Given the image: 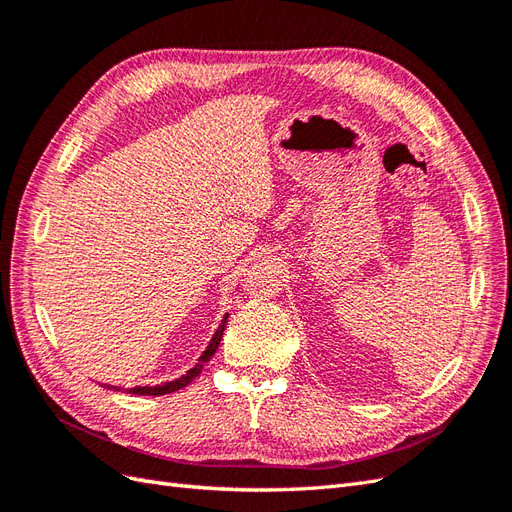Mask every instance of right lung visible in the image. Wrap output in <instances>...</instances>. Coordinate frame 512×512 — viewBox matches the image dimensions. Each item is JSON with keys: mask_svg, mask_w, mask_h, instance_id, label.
Masks as SVG:
<instances>
[{"mask_svg": "<svg viewBox=\"0 0 512 512\" xmlns=\"http://www.w3.org/2000/svg\"><path fill=\"white\" fill-rule=\"evenodd\" d=\"M226 322H228V314L222 318L220 327H218V331L213 333L211 342H209V346L205 348V352L198 356L196 365H194L192 369L185 371V374H183L181 378L170 380V382H162V384H156V386H134V389H128V393H132V395H166V393H173V391L183 389V386H188V384L200 374V371H203L205 363L215 354V350H218V346H220V342H222L224 329H226ZM108 389H117V391H119V386H111V384H108Z\"/></svg>", "mask_w": 512, "mask_h": 512, "instance_id": "right-lung-1", "label": "right lung"}]
</instances>
